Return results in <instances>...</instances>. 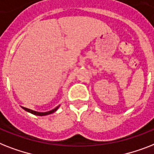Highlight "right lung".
<instances>
[{"instance_id":"add662e5","label":"right lung","mask_w":154,"mask_h":154,"mask_svg":"<svg viewBox=\"0 0 154 154\" xmlns=\"http://www.w3.org/2000/svg\"><path fill=\"white\" fill-rule=\"evenodd\" d=\"M60 107V105H58L57 107H56L55 108H54L53 110H51V111H49V112H35V111H33V110H31L29 108H27V107H22L23 110H25L26 112H29V113H32L35 116H47V115H51V114L54 113V112H55L57 109H58V107Z\"/></svg>"}]
</instances>
